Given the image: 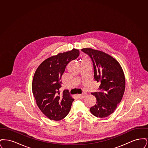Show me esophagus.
Instances as JSON below:
<instances>
[{
	"label": "esophagus",
	"mask_w": 148,
	"mask_h": 148,
	"mask_svg": "<svg viewBox=\"0 0 148 148\" xmlns=\"http://www.w3.org/2000/svg\"><path fill=\"white\" fill-rule=\"evenodd\" d=\"M86 93H83V94H78L77 96L79 98L83 99L85 97H86Z\"/></svg>",
	"instance_id": "1"
}]
</instances>
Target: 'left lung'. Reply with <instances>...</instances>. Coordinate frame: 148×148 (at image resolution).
Instances as JSON below:
<instances>
[{
  "instance_id": "1",
  "label": "left lung",
  "mask_w": 148,
  "mask_h": 148,
  "mask_svg": "<svg viewBox=\"0 0 148 148\" xmlns=\"http://www.w3.org/2000/svg\"><path fill=\"white\" fill-rule=\"evenodd\" d=\"M82 51L90 57L94 79L100 83L99 92H92L97 103L90 111L97 117L106 118L114 113L123 97L125 88L124 71L115 58L103 51L90 48Z\"/></svg>"
}]
</instances>
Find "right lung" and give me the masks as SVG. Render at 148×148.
<instances>
[{
	"mask_svg": "<svg viewBox=\"0 0 148 148\" xmlns=\"http://www.w3.org/2000/svg\"><path fill=\"white\" fill-rule=\"evenodd\" d=\"M79 55V50L74 48L59 53L43 61L35 71L32 82L33 94L39 109L50 120L63 119L71 110L74 99L68 90L60 93V80L67 64Z\"/></svg>",
	"mask_w": 148,
	"mask_h": 148,
	"instance_id": "1",
	"label": "right lung"
}]
</instances>
